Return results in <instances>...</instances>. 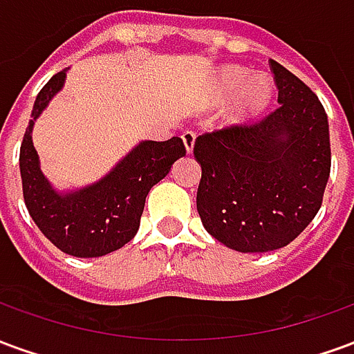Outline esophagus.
Instances as JSON below:
<instances>
[{
  "instance_id": "1",
  "label": "esophagus",
  "mask_w": 354,
  "mask_h": 354,
  "mask_svg": "<svg viewBox=\"0 0 354 354\" xmlns=\"http://www.w3.org/2000/svg\"><path fill=\"white\" fill-rule=\"evenodd\" d=\"M182 140H184L185 151H187V153H192V151H193V146H195V132L185 131L184 134H182Z\"/></svg>"
}]
</instances>
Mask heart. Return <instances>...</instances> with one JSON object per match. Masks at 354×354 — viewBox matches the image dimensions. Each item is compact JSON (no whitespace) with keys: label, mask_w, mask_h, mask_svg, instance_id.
<instances>
[{"label":"heart","mask_w":354,"mask_h":354,"mask_svg":"<svg viewBox=\"0 0 354 354\" xmlns=\"http://www.w3.org/2000/svg\"><path fill=\"white\" fill-rule=\"evenodd\" d=\"M235 93L237 96L231 106V121H248L267 108L273 94V81L267 75L250 77L245 68L239 66H223L212 80L210 96L214 102H223Z\"/></svg>","instance_id":"obj_1"}]
</instances>
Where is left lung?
Returning <instances> with one entry per match:
<instances>
[{"instance_id": "1", "label": "left lung", "mask_w": 354, "mask_h": 354, "mask_svg": "<svg viewBox=\"0 0 354 354\" xmlns=\"http://www.w3.org/2000/svg\"><path fill=\"white\" fill-rule=\"evenodd\" d=\"M279 106L260 123L195 140L197 210L205 230L237 252L290 245L322 205L330 176L328 115L317 94L271 60Z\"/></svg>"}]
</instances>
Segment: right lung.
Listing matches in <instances>:
<instances>
[{"instance_id":"1","label":"right lung","mask_w":354,"mask_h":354,"mask_svg":"<svg viewBox=\"0 0 354 354\" xmlns=\"http://www.w3.org/2000/svg\"><path fill=\"white\" fill-rule=\"evenodd\" d=\"M68 68L53 75L39 91L32 119L20 146V178L24 203L35 225L62 252L75 258H98L119 250L140 227L149 189L185 155L182 138L134 146L98 182L73 192H58L45 178L32 142L37 117L64 87Z\"/></svg>"}]
</instances>
